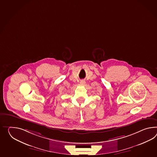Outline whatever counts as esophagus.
Wrapping results in <instances>:
<instances>
[{"instance_id": "esophagus-1", "label": "esophagus", "mask_w": 157, "mask_h": 157, "mask_svg": "<svg viewBox=\"0 0 157 157\" xmlns=\"http://www.w3.org/2000/svg\"><path fill=\"white\" fill-rule=\"evenodd\" d=\"M85 83H86V82H85L84 80H82L80 81V83H81V84H84Z\"/></svg>"}]
</instances>
